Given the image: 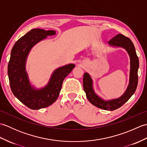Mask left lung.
<instances>
[{
    "mask_svg": "<svg viewBox=\"0 0 147 147\" xmlns=\"http://www.w3.org/2000/svg\"><path fill=\"white\" fill-rule=\"evenodd\" d=\"M109 43L111 45L124 47L129 55L131 61L129 85L126 92L121 97L117 99L112 100L108 102L103 100L93 92L92 80L88 73H85L83 75V88L84 91L86 93L87 98L92 104L104 110L114 111L123 105L135 93L138 82V70L139 67V60L136 55L135 46L131 40L122 34H118L113 37L109 40Z\"/></svg>",
    "mask_w": 147,
    "mask_h": 147,
    "instance_id": "obj_1",
    "label": "left lung"
}]
</instances>
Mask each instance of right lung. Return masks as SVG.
Here are the masks:
<instances>
[{
    "label": "right lung",
    "mask_w": 147,
    "mask_h": 147,
    "mask_svg": "<svg viewBox=\"0 0 147 147\" xmlns=\"http://www.w3.org/2000/svg\"><path fill=\"white\" fill-rule=\"evenodd\" d=\"M55 34L53 30L33 29L15 43L11 51L7 73L12 92L19 100L33 110L48 107L57 100L64 78L75 66L71 64L58 68L43 89L35 90L31 86L25 71L27 55L37 42Z\"/></svg>",
    "instance_id": "1"
}]
</instances>
